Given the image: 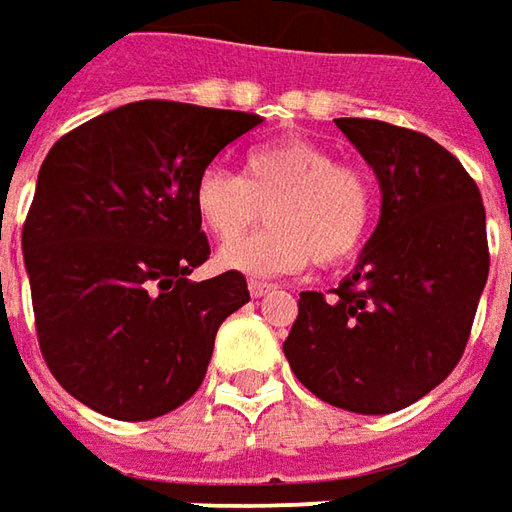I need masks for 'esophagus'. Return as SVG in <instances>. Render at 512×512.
I'll return each mask as SVG.
<instances>
[{
	"mask_svg": "<svg viewBox=\"0 0 512 512\" xmlns=\"http://www.w3.org/2000/svg\"><path fill=\"white\" fill-rule=\"evenodd\" d=\"M269 291H274L272 283H263V280H249V294H252V297H266Z\"/></svg>",
	"mask_w": 512,
	"mask_h": 512,
	"instance_id": "obj_1",
	"label": "esophagus"
}]
</instances>
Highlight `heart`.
Returning a JSON list of instances; mask_svg holds the SVG:
<instances>
[{
    "label": "heart",
    "mask_w": 512,
    "mask_h": 512,
    "mask_svg": "<svg viewBox=\"0 0 512 512\" xmlns=\"http://www.w3.org/2000/svg\"><path fill=\"white\" fill-rule=\"evenodd\" d=\"M192 198L203 229L229 243L218 252V266L252 277L294 274L311 260L340 263L360 249L374 218L368 175L340 164L334 152L309 138L252 147L243 175L209 164L201 169ZM263 205L270 226L239 241Z\"/></svg>",
    "instance_id": "b5f03b06"
}]
</instances>
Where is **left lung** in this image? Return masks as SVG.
<instances>
[{
	"label": "left lung",
	"instance_id": "left-lung-1",
	"mask_svg": "<svg viewBox=\"0 0 512 512\" xmlns=\"http://www.w3.org/2000/svg\"><path fill=\"white\" fill-rule=\"evenodd\" d=\"M379 181V221L337 297L300 294L283 354L334 408L394 414L433 391L465 351L485 291L479 186L433 138L374 118H334Z\"/></svg>",
	"mask_w": 512,
	"mask_h": 512
}]
</instances>
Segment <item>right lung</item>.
I'll use <instances>...</instances> for the list:
<instances>
[{"mask_svg":"<svg viewBox=\"0 0 512 512\" xmlns=\"http://www.w3.org/2000/svg\"><path fill=\"white\" fill-rule=\"evenodd\" d=\"M260 118L135 101L53 144L22 232L36 334L70 397L121 422L155 419L201 388L246 277L192 283L209 243L195 181Z\"/></svg>","mask_w":512,"mask_h":512,"instance_id":"obj_1","label":"right lung"}]
</instances>
